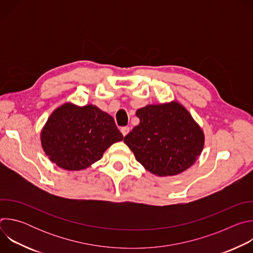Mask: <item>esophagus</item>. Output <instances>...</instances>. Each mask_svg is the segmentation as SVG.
Masks as SVG:
<instances>
[{"label":"esophagus","instance_id":"esophagus-1","mask_svg":"<svg viewBox=\"0 0 253 253\" xmlns=\"http://www.w3.org/2000/svg\"><path fill=\"white\" fill-rule=\"evenodd\" d=\"M129 131H130V128L127 127V126L121 128V133L123 134V136H126V135L129 133Z\"/></svg>","mask_w":253,"mask_h":253}]
</instances>
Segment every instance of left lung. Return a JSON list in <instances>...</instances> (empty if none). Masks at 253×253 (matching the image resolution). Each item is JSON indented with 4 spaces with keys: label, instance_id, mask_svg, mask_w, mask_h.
Segmentation results:
<instances>
[{
    "label": "left lung",
    "instance_id": "left-lung-1",
    "mask_svg": "<svg viewBox=\"0 0 253 253\" xmlns=\"http://www.w3.org/2000/svg\"><path fill=\"white\" fill-rule=\"evenodd\" d=\"M136 116L140 123L124 137V142L151 173H181L202 152L203 131L181 104L148 105L138 109Z\"/></svg>",
    "mask_w": 253,
    "mask_h": 253
}]
</instances>
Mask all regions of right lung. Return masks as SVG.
I'll use <instances>...</instances> for the list:
<instances>
[{
	"label": "right lung",
	"instance_id": "right-lung-1",
	"mask_svg": "<svg viewBox=\"0 0 253 253\" xmlns=\"http://www.w3.org/2000/svg\"><path fill=\"white\" fill-rule=\"evenodd\" d=\"M123 140L114 119L93 105L64 104L49 117L41 133L49 159L66 170H82L102 158L113 143Z\"/></svg>",
	"mask_w": 253,
	"mask_h": 253
}]
</instances>
